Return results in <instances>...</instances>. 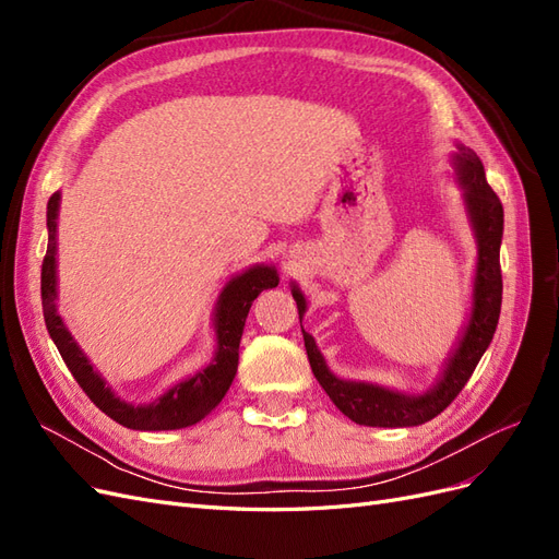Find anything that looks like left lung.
<instances>
[{
    "label": "left lung",
    "instance_id": "obj_1",
    "mask_svg": "<svg viewBox=\"0 0 559 559\" xmlns=\"http://www.w3.org/2000/svg\"><path fill=\"white\" fill-rule=\"evenodd\" d=\"M454 170L464 186L466 207L471 214L473 228L478 238V270L476 284H473V310L468 326L462 335L460 347L450 357L443 378L431 392L421 396H405L399 392H389L384 386L366 384V382H347L335 378L324 364L314 337L302 331L308 359L312 373L324 386L335 408L347 415L352 421L364 427H417L441 415L448 405L460 396L464 384L476 370L487 345L492 343V335L499 324L501 312V235H503V207L499 195L485 179V167L480 158L471 148L460 144V154L454 156ZM302 319L306 312V298L298 289L292 292Z\"/></svg>",
    "mask_w": 559,
    "mask_h": 559
}]
</instances>
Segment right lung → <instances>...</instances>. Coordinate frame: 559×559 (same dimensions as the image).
I'll return each mask as SVG.
<instances>
[{
	"label": "right lung",
	"mask_w": 559,
	"mask_h": 559,
	"mask_svg": "<svg viewBox=\"0 0 559 559\" xmlns=\"http://www.w3.org/2000/svg\"><path fill=\"white\" fill-rule=\"evenodd\" d=\"M60 207V193H53L46 207V226H48V249L41 263V308L46 329L53 337L62 361L72 370L74 380L86 392V396L97 405L99 411L109 415L118 425L140 431H167L191 427L202 417H207L222 399L238 373V352L240 337L245 331V321L253 298L263 289H273L280 277L275 267L257 265L247 273L238 275L226 284V289L216 306V357L214 361L195 373L193 378L175 384L170 392L163 394L158 401L148 405H132L111 394L107 382L99 378L88 364L86 354L79 349L70 331L64 329L60 314L56 312V218Z\"/></svg>",
	"instance_id": "right-lung-1"
}]
</instances>
